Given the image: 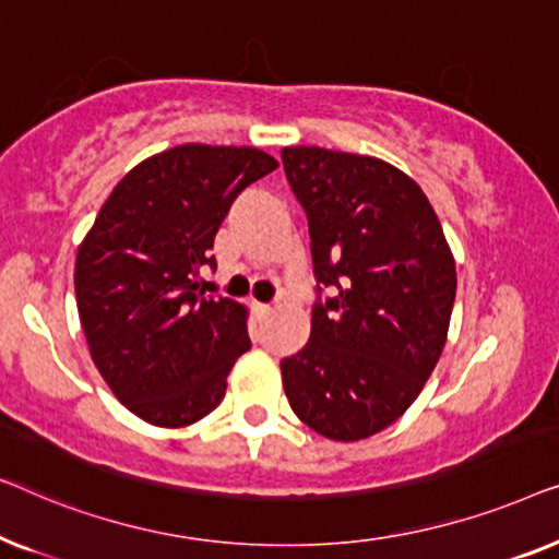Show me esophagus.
<instances>
[{
    "label": "esophagus",
    "mask_w": 559,
    "mask_h": 559,
    "mask_svg": "<svg viewBox=\"0 0 559 559\" xmlns=\"http://www.w3.org/2000/svg\"><path fill=\"white\" fill-rule=\"evenodd\" d=\"M253 309H255V313H258V317H269V313L273 311V306H271V304H261V301H253Z\"/></svg>",
    "instance_id": "obj_1"
}]
</instances>
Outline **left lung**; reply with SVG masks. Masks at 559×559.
Listing matches in <instances>:
<instances>
[{
	"instance_id": "obj_1",
	"label": "left lung",
	"mask_w": 559,
	"mask_h": 559,
	"mask_svg": "<svg viewBox=\"0 0 559 559\" xmlns=\"http://www.w3.org/2000/svg\"><path fill=\"white\" fill-rule=\"evenodd\" d=\"M283 169L309 217L311 336L281 359L298 420L329 440L392 426L445 347L455 263L426 192L377 156L286 146Z\"/></svg>"
}]
</instances>
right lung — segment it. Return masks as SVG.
Listing matches in <instances>:
<instances>
[{"label":"right lung","mask_w":559,"mask_h":559,"mask_svg":"<svg viewBox=\"0 0 559 559\" xmlns=\"http://www.w3.org/2000/svg\"><path fill=\"white\" fill-rule=\"evenodd\" d=\"M278 162L253 146L182 144L136 164L104 202L75 258L91 357L141 420L185 428L223 403L250 349L248 309L204 296L202 265L233 200Z\"/></svg>","instance_id":"right-lung-1"}]
</instances>
